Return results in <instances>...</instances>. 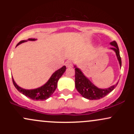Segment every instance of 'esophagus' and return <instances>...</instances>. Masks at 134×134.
<instances>
[{
	"label": "esophagus",
	"instance_id": "1",
	"mask_svg": "<svg viewBox=\"0 0 134 134\" xmlns=\"http://www.w3.org/2000/svg\"><path fill=\"white\" fill-rule=\"evenodd\" d=\"M65 65L67 67H71L72 66V62L70 60H67L65 62Z\"/></svg>",
	"mask_w": 134,
	"mask_h": 134
}]
</instances>
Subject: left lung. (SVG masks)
<instances>
[{"label": "left lung", "mask_w": 134, "mask_h": 134, "mask_svg": "<svg viewBox=\"0 0 134 134\" xmlns=\"http://www.w3.org/2000/svg\"><path fill=\"white\" fill-rule=\"evenodd\" d=\"M110 44L113 47L110 48L115 51L116 55L117 57V59L119 62L120 66H121V60L120 55L119 48L118 44L115 41L110 43ZM75 67V84L76 87L78 92L81 94L84 98L90 100H95V99H99L101 98H104L107 96L108 94L113 91L117 86L118 82L115 85L108 87L107 89H100L94 86L87 78L84 75L82 72L79 68L74 66Z\"/></svg>", "instance_id": "left-lung-1"}]
</instances>
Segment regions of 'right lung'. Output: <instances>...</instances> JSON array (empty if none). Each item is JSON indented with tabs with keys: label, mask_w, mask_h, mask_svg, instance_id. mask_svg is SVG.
<instances>
[{
	"label": "right lung",
	"mask_w": 134,
	"mask_h": 134,
	"mask_svg": "<svg viewBox=\"0 0 134 134\" xmlns=\"http://www.w3.org/2000/svg\"><path fill=\"white\" fill-rule=\"evenodd\" d=\"M35 40H36V39H35V38H29L27 40H22L18 43L16 47L22 43L26 42V41ZM65 66H63L62 68L56 70L52 75V76L50 77V78L46 84H44L42 86L36 89H34V90H25V89L21 88L19 86L17 85L13 78V82L17 90L19 91L20 93L24 94V96H27V98H30V99H33V100H46L48 98H50L52 95V94L54 93L55 90H56L57 87L58 81L62 76L63 74L65 72Z\"/></svg>",
	"instance_id": "obj_1"
}]
</instances>
